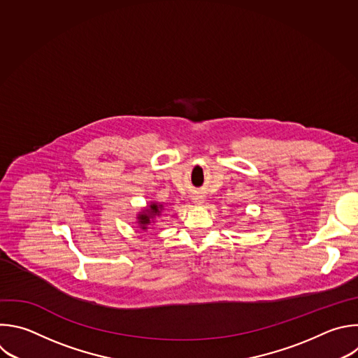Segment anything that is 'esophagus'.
I'll list each match as a JSON object with an SVG mask.
<instances>
[{"label": "esophagus", "mask_w": 358, "mask_h": 358, "mask_svg": "<svg viewBox=\"0 0 358 358\" xmlns=\"http://www.w3.org/2000/svg\"><path fill=\"white\" fill-rule=\"evenodd\" d=\"M192 202H194L195 205H201V203H203V198H202L201 195H195V196L192 198Z\"/></svg>", "instance_id": "1"}]
</instances>
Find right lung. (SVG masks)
I'll list each match as a JSON object with an SVG mask.
<instances>
[{"mask_svg":"<svg viewBox=\"0 0 358 358\" xmlns=\"http://www.w3.org/2000/svg\"><path fill=\"white\" fill-rule=\"evenodd\" d=\"M162 208H163L162 205H157L156 202H152L145 210H142V212L138 215V223L141 224V229L146 230L148 226L150 224V222H153V219L160 215Z\"/></svg>","mask_w":358,"mask_h":358,"instance_id":"add662e5","label":"right lung"}]
</instances>
